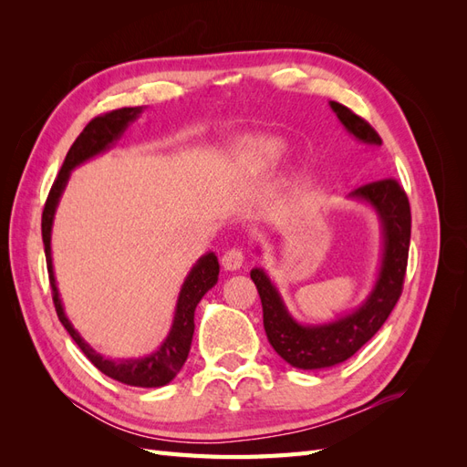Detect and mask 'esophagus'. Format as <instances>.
<instances>
[{
    "label": "esophagus",
    "mask_w": 467,
    "mask_h": 467,
    "mask_svg": "<svg viewBox=\"0 0 467 467\" xmlns=\"http://www.w3.org/2000/svg\"><path fill=\"white\" fill-rule=\"evenodd\" d=\"M244 261H245V257H244V251L242 249H230V251H225L223 253V257H222V266L225 268V271H237V268H242L244 266Z\"/></svg>",
    "instance_id": "1"
}]
</instances>
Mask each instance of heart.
<instances>
[{
  "mask_svg": "<svg viewBox=\"0 0 467 467\" xmlns=\"http://www.w3.org/2000/svg\"><path fill=\"white\" fill-rule=\"evenodd\" d=\"M247 151L257 163L271 165L280 160L282 151H285V146H282V142L276 138H263V140H255V142L249 144Z\"/></svg>",
  "mask_w": 467,
  "mask_h": 467,
  "instance_id": "b5f03b06",
  "label": "heart"
}]
</instances>
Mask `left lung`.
<instances>
[{
	"instance_id": "1",
	"label": "left lung",
	"mask_w": 467,
	"mask_h": 467,
	"mask_svg": "<svg viewBox=\"0 0 467 467\" xmlns=\"http://www.w3.org/2000/svg\"><path fill=\"white\" fill-rule=\"evenodd\" d=\"M337 119L366 146H381L372 126L341 103H329ZM350 199L366 202L381 225V263L372 292L355 312L329 323L304 325L296 321L285 300L263 268H253L251 278L261 296L263 325L268 343L294 368L321 370L350 358L378 333L398 304L407 271L411 208L405 191L395 179L374 181L352 191Z\"/></svg>"
}]
</instances>
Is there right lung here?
Masks as SVG:
<instances>
[{
  "mask_svg": "<svg viewBox=\"0 0 467 467\" xmlns=\"http://www.w3.org/2000/svg\"><path fill=\"white\" fill-rule=\"evenodd\" d=\"M140 112H142V107H124V109L110 110L101 117H95L86 129H83V132L78 136L72 148H69L60 173L56 177L47 199L45 212H42V242H45L56 314H58V319L62 321L69 337L74 338L76 345L81 348L83 355H86L105 376L122 381L126 386L161 388L177 376V372L182 368V364H185L189 357L192 333H194V309L202 300V296L218 282L220 265L214 253H206V255H202L199 261H196V265L187 275L185 282H182L171 329H169V335L165 337L161 347L142 358H109V357L99 355L89 343L83 341V337L74 329L72 321L67 319L60 300L58 286H56L52 249H50L54 214H56V208H58L60 196L67 185L69 173H72L74 169L83 161H88L95 158V155L103 153L109 148L115 146L117 140L124 134L126 129H129V124L140 117Z\"/></svg>",
  "mask_w": 467,
  "mask_h": 467,
  "instance_id": "obj_1",
  "label": "right lung"
}]
</instances>
